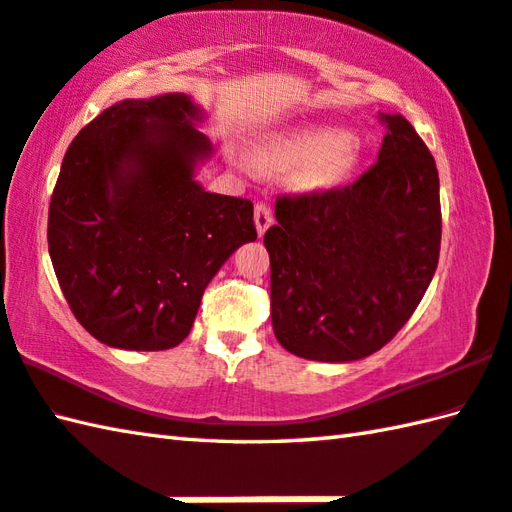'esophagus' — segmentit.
Wrapping results in <instances>:
<instances>
[{
	"label": "esophagus",
	"instance_id": "obj_1",
	"mask_svg": "<svg viewBox=\"0 0 512 512\" xmlns=\"http://www.w3.org/2000/svg\"><path fill=\"white\" fill-rule=\"evenodd\" d=\"M254 223H256L258 236H263L265 231H267V227L274 223L272 209H269V205H265V202H256V207H254Z\"/></svg>",
	"mask_w": 512,
	"mask_h": 512
}]
</instances>
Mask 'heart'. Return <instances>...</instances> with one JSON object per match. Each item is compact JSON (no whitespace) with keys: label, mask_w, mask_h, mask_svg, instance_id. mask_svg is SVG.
Instances as JSON below:
<instances>
[{"label":"heart","mask_w":512,"mask_h":512,"mask_svg":"<svg viewBox=\"0 0 512 512\" xmlns=\"http://www.w3.org/2000/svg\"><path fill=\"white\" fill-rule=\"evenodd\" d=\"M260 165L272 171L305 169L310 189H332L350 178L356 165L354 140L339 129H303L276 138L260 151Z\"/></svg>","instance_id":"1"}]
</instances>
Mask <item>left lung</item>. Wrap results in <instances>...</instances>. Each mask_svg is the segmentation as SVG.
Instances as JSON below:
<instances>
[{"instance_id": "left-lung-1", "label": "left lung", "mask_w": 512, "mask_h": 512, "mask_svg": "<svg viewBox=\"0 0 512 512\" xmlns=\"http://www.w3.org/2000/svg\"><path fill=\"white\" fill-rule=\"evenodd\" d=\"M352 185L276 198L263 243L272 267V325L287 352L356 361L394 339L435 276L441 247L439 173L401 115Z\"/></svg>"}]
</instances>
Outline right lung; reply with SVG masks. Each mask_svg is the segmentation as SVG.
I'll return each instance as SVG.
<instances>
[{
  "label": "right lung",
  "instance_id": "1",
  "mask_svg": "<svg viewBox=\"0 0 512 512\" xmlns=\"http://www.w3.org/2000/svg\"><path fill=\"white\" fill-rule=\"evenodd\" d=\"M196 115L182 93L124 100L66 149L48 254L77 323L111 347L158 352L185 341L211 278L256 240L252 200L194 180L211 151Z\"/></svg>",
  "mask_w": 512,
  "mask_h": 512
}]
</instances>
